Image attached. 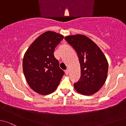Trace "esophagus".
<instances>
[{
  "mask_svg": "<svg viewBox=\"0 0 126 126\" xmlns=\"http://www.w3.org/2000/svg\"><path fill=\"white\" fill-rule=\"evenodd\" d=\"M65 74L66 75H68V70H65Z\"/></svg>",
  "mask_w": 126,
  "mask_h": 126,
  "instance_id": "esophagus-1",
  "label": "esophagus"
}]
</instances>
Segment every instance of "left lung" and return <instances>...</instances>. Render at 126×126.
Segmentation results:
<instances>
[{
  "label": "left lung",
  "mask_w": 126,
  "mask_h": 126,
  "mask_svg": "<svg viewBox=\"0 0 126 126\" xmlns=\"http://www.w3.org/2000/svg\"><path fill=\"white\" fill-rule=\"evenodd\" d=\"M65 39L76 50L81 66V78L74 87L83 95L99 91L107 77L108 62L99 47L82 34L66 36Z\"/></svg>",
  "instance_id": "8db88e82"
}]
</instances>
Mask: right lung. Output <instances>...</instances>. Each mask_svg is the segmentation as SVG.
<instances>
[{
	"mask_svg": "<svg viewBox=\"0 0 126 126\" xmlns=\"http://www.w3.org/2000/svg\"><path fill=\"white\" fill-rule=\"evenodd\" d=\"M62 34L45 32L30 45L23 58V71L28 84L36 93L46 95L58 87L64 72L54 56Z\"/></svg>",
	"mask_w": 126,
	"mask_h": 126,
	"instance_id": "right-lung-1",
	"label": "right lung"
}]
</instances>
